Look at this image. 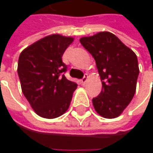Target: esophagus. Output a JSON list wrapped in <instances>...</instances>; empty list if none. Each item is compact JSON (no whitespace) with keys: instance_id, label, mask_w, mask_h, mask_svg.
Segmentation results:
<instances>
[{"instance_id":"esophagus-1","label":"esophagus","mask_w":153,"mask_h":153,"mask_svg":"<svg viewBox=\"0 0 153 153\" xmlns=\"http://www.w3.org/2000/svg\"><path fill=\"white\" fill-rule=\"evenodd\" d=\"M87 79H88V74H85L84 77H83V78L81 79V80H80V81H81V84H83V85H84V84L86 83Z\"/></svg>"}]
</instances>
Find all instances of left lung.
Returning a JSON list of instances; mask_svg holds the SVG:
<instances>
[{"label":"left lung","mask_w":153,"mask_h":153,"mask_svg":"<svg viewBox=\"0 0 153 153\" xmlns=\"http://www.w3.org/2000/svg\"><path fill=\"white\" fill-rule=\"evenodd\" d=\"M79 42L94 57L102 81L101 93L92 99L96 111L106 119L120 116L136 93L137 55L109 32L82 37Z\"/></svg>","instance_id":"1"}]
</instances>
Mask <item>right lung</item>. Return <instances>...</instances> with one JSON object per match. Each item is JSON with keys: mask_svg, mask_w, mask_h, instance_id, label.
I'll return each mask as SVG.
<instances>
[{"mask_svg": "<svg viewBox=\"0 0 153 153\" xmlns=\"http://www.w3.org/2000/svg\"><path fill=\"white\" fill-rule=\"evenodd\" d=\"M73 42V37L51 34L27 47L19 56L17 74L22 92L42 118H57L69 108L77 84L64 75L67 66L62 56Z\"/></svg>", "mask_w": 153, "mask_h": 153, "instance_id": "obj_1", "label": "right lung"}]
</instances>
